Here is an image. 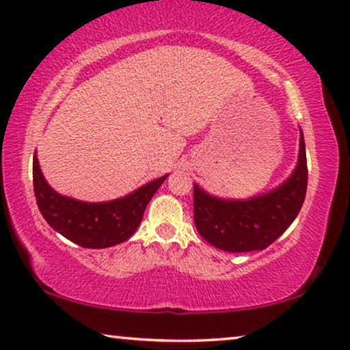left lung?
<instances>
[{"label":"left lung","mask_w":350,"mask_h":350,"mask_svg":"<svg viewBox=\"0 0 350 350\" xmlns=\"http://www.w3.org/2000/svg\"><path fill=\"white\" fill-rule=\"evenodd\" d=\"M307 155L299 140L296 170L275 190L251 199H219L193 185L196 229L205 241L227 252L262 251L290 227L307 193Z\"/></svg>","instance_id":"1"}]
</instances>
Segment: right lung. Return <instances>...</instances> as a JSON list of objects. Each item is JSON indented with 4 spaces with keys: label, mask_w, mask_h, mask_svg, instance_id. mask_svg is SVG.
I'll return each mask as SVG.
<instances>
[{
    "label": "right lung",
    "mask_w": 350,
    "mask_h": 350,
    "mask_svg": "<svg viewBox=\"0 0 350 350\" xmlns=\"http://www.w3.org/2000/svg\"><path fill=\"white\" fill-rule=\"evenodd\" d=\"M168 177L162 176L131 195L109 202H84L54 191L43 177L34 155L32 180L37 205L46 223L82 247L103 249L126 241L142 223L154 193Z\"/></svg>",
    "instance_id": "right-lung-1"
}]
</instances>
